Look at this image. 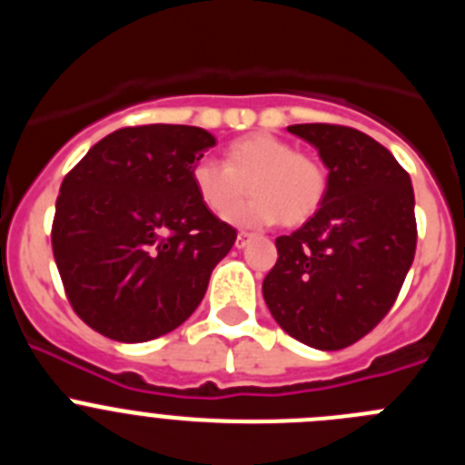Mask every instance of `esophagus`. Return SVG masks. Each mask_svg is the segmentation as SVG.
Instances as JSON below:
<instances>
[{"mask_svg": "<svg viewBox=\"0 0 465 465\" xmlns=\"http://www.w3.org/2000/svg\"><path fill=\"white\" fill-rule=\"evenodd\" d=\"M252 232H246V230H242V232H237V240H235V244H237V249H244L246 244H249V242H252Z\"/></svg>", "mask_w": 465, "mask_h": 465, "instance_id": "34e87169", "label": "esophagus"}]
</instances>
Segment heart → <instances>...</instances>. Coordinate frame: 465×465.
Returning <instances> with one entry per match:
<instances>
[{
	"mask_svg": "<svg viewBox=\"0 0 465 465\" xmlns=\"http://www.w3.org/2000/svg\"><path fill=\"white\" fill-rule=\"evenodd\" d=\"M191 182L200 203L225 219L232 213L249 185L254 194L232 221L240 225H272L282 221L295 228L310 221L326 195V172L312 155L268 133L246 134L225 149L223 165L197 160Z\"/></svg>",
	"mask_w": 465,
	"mask_h": 465,
	"instance_id": "heart-1",
	"label": "heart"
}]
</instances>
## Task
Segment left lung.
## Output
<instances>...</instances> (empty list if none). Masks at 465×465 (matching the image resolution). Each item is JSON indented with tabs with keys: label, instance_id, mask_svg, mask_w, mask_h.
<instances>
[{
	"label": "left lung",
	"instance_id": "left-lung-1",
	"mask_svg": "<svg viewBox=\"0 0 465 465\" xmlns=\"http://www.w3.org/2000/svg\"><path fill=\"white\" fill-rule=\"evenodd\" d=\"M328 167L322 207L277 237V262L262 279L274 322L323 351L365 338L389 314L417 249L414 191L391 151L354 127L289 125Z\"/></svg>",
	"mask_w": 465,
	"mask_h": 465
}]
</instances>
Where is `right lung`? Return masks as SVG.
I'll use <instances>...</instances> for the list:
<instances>
[{
  "instance_id": "1",
  "label": "right lung",
  "mask_w": 465,
  "mask_h": 465,
  "mask_svg": "<svg viewBox=\"0 0 465 465\" xmlns=\"http://www.w3.org/2000/svg\"><path fill=\"white\" fill-rule=\"evenodd\" d=\"M213 137L193 125H130L67 172L51 244L69 305L118 342L182 326L237 230L195 195L191 170Z\"/></svg>"
}]
</instances>
